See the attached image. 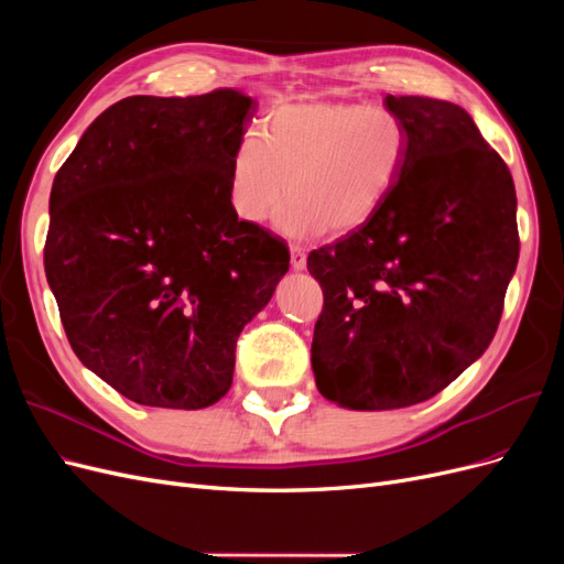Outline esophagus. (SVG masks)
<instances>
[{"label":"esophagus","mask_w":564,"mask_h":564,"mask_svg":"<svg viewBox=\"0 0 564 564\" xmlns=\"http://www.w3.org/2000/svg\"><path fill=\"white\" fill-rule=\"evenodd\" d=\"M292 268L294 270L305 268V249L301 245H292Z\"/></svg>","instance_id":"1"}]
</instances>
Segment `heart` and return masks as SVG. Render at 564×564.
<instances>
[{"mask_svg":"<svg viewBox=\"0 0 564 564\" xmlns=\"http://www.w3.org/2000/svg\"><path fill=\"white\" fill-rule=\"evenodd\" d=\"M409 150L402 117L379 104L301 100L270 108L237 141L228 169L232 214L261 226L275 212L292 237L365 226L395 191Z\"/></svg>","mask_w":564,"mask_h":564,"instance_id":"b5f03b06","label":"heart"}]
</instances>
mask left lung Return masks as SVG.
Segmentation results:
<instances>
[{
	"label": "left lung",
	"mask_w": 564,
	"mask_h": 564,
	"mask_svg": "<svg viewBox=\"0 0 564 564\" xmlns=\"http://www.w3.org/2000/svg\"><path fill=\"white\" fill-rule=\"evenodd\" d=\"M386 108L409 131L395 191L308 256L317 390L365 412L431 400L487 350L520 253L513 176L470 115L423 96Z\"/></svg>",
	"instance_id": "1"
}]
</instances>
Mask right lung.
I'll use <instances>...</instances> for the list:
<instances>
[{
  "label": "right lung",
  "instance_id": "add662e5",
  "mask_svg": "<svg viewBox=\"0 0 564 564\" xmlns=\"http://www.w3.org/2000/svg\"><path fill=\"white\" fill-rule=\"evenodd\" d=\"M256 100L129 96L84 131L48 197L44 270L67 340L124 398L202 409L289 270L284 240L237 218L228 169Z\"/></svg>",
  "mask_w": 564,
  "mask_h": 564
}]
</instances>
